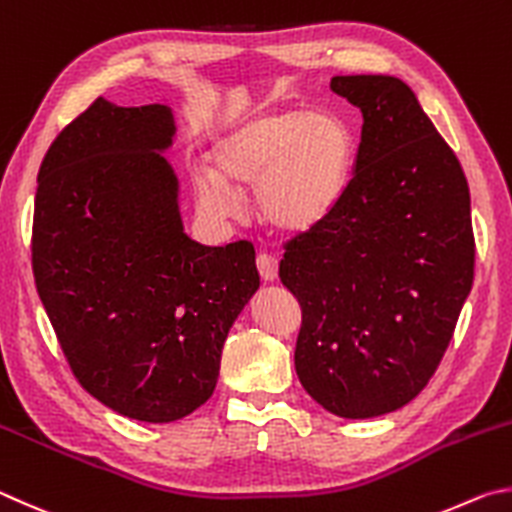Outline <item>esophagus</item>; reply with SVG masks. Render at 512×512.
I'll use <instances>...</instances> for the list:
<instances>
[{
    "instance_id": "esophagus-1",
    "label": "esophagus",
    "mask_w": 512,
    "mask_h": 512,
    "mask_svg": "<svg viewBox=\"0 0 512 512\" xmlns=\"http://www.w3.org/2000/svg\"><path fill=\"white\" fill-rule=\"evenodd\" d=\"M256 267H258V274H261V279L267 283L276 281V276H279V261L270 254H258Z\"/></svg>"
}]
</instances>
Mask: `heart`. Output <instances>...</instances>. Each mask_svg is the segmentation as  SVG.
<instances>
[{"label": "heart", "instance_id": "heart-1", "mask_svg": "<svg viewBox=\"0 0 512 512\" xmlns=\"http://www.w3.org/2000/svg\"><path fill=\"white\" fill-rule=\"evenodd\" d=\"M357 141L335 110H267L224 130L211 168L193 173L195 197L213 218L238 211L236 191L254 186L256 211L281 233H306L330 218L348 188Z\"/></svg>", "mask_w": 512, "mask_h": 512}]
</instances>
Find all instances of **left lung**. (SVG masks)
Listing matches in <instances>:
<instances>
[{
  "label": "left lung",
  "instance_id": "left-lung-1",
  "mask_svg": "<svg viewBox=\"0 0 512 512\" xmlns=\"http://www.w3.org/2000/svg\"><path fill=\"white\" fill-rule=\"evenodd\" d=\"M362 112L355 173L330 218L285 247L301 306L294 351L312 398L342 418L405 407L432 378L472 290L470 188L396 76H335Z\"/></svg>",
  "mask_w": 512,
  "mask_h": 512
}]
</instances>
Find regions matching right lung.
<instances>
[{"instance_id": "1", "label": "right lung", "mask_w": 512, "mask_h": 512, "mask_svg": "<svg viewBox=\"0 0 512 512\" xmlns=\"http://www.w3.org/2000/svg\"><path fill=\"white\" fill-rule=\"evenodd\" d=\"M168 105L87 107L38 173L33 274L78 382L141 423H173L211 398L233 321L261 285L247 240L186 236Z\"/></svg>"}]
</instances>
